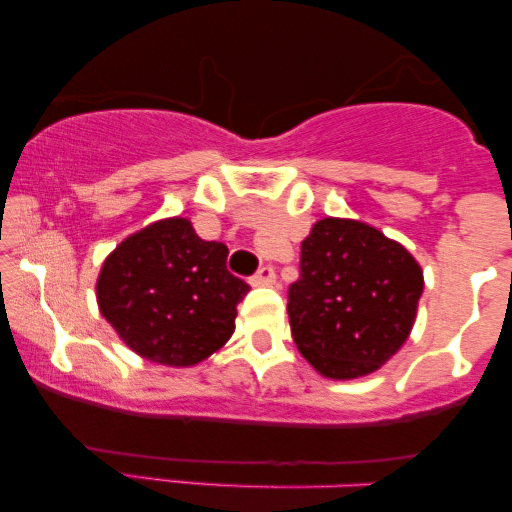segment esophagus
I'll return each mask as SVG.
<instances>
[{"mask_svg":"<svg viewBox=\"0 0 512 512\" xmlns=\"http://www.w3.org/2000/svg\"><path fill=\"white\" fill-rule=\"evenodd\" d=\"M274 281H276V272L272 264H262V267L257 269V274L252 276V284L255 286H269L274 284Z\"/></svg>","mask_w":512,"mask_h":512,"instance_id":"1","label":"esophagus"}]
</instances>
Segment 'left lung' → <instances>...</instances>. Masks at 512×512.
<instances>
[{"instance_id": "obj_1", "label": "left lung", "mask_w": 512, "mask_h": 512, "mask_svg": "<svg viewBox=\"0 0 512 512\" xmlns=\"http://www.w3.org/2000/svg\"><path fill=\"white\" fill-rule=\"evenodd\" d=\"M421 291L424 272L407 248L368 223L322 219L289 286L293 342L325 378H361L407 342Z\"/></svg>"}]
</instances>
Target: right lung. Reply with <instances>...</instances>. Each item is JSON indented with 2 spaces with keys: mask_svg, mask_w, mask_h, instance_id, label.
<instances>
[{
  "mask_svg": "<svg viewBox=\"0 0 512 512\" xmlns=\"http://www.w3.org/2000/svg\"><path fill=\"white\" fill-rule=\"evenodd\" d=\"M228 248L187 219H163L122 240L103 262L98 308L120 339L161 366H195L231 339L250 286L226 269Z\"/></svg>",
  "mask_w": 512,
  "mask_h": 512,
  "instance_id": "obj_1",
  "label": "right lung"
}]
</instances>
